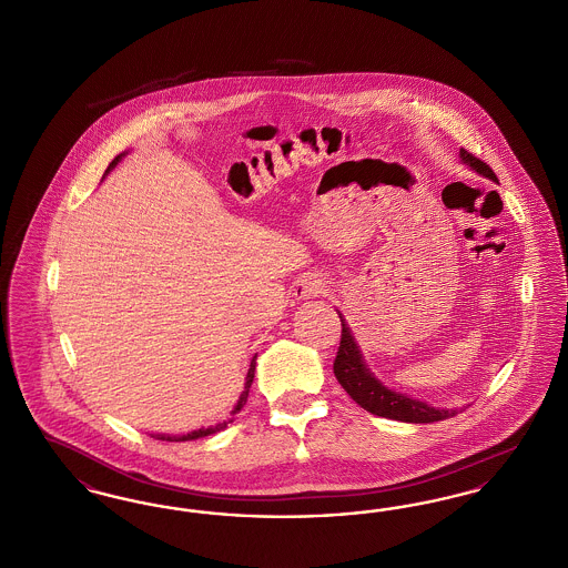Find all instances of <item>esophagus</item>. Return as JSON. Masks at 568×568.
<instances>
[{
    "label": "esophagus",
    "mask_w": 568,
    "mask_h": 568,
    "mask_svg": "<svg viewBox=\"0 0 568 568\" xmlns=\"http://www.w3.org/2000/svg\"><path fill=\"white\" fill-rule=\"evenodd\" d=\"M325 281L320 274H306L297 281L296 290H294V296L296 300H308V297L320 296L324 294Z\"/></svg>",
    "instance_id": "esophagus-1"
}]
</instances>
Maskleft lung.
I'll return each mask as SVG.
<instances>
[{
	"label": "left lung",
	"mask_w": 568,
	"mask_h": 568,
	"mask_svg": "<svg viewBox=\"0 0 568 568\" xmlns=\"http://www.w3.org/2000/svg\"><path fill=\"white\" fill-rule=\"evenodd\" d=\"M459 162L468 165L470 170H475L477 174L486 176L489 181H496V174L491 172V168L464 149H459ZM338 317L343 324V334H341V347H338L336 359H334V375L343 385V389L364 410L378 415V417L405 422V424H433L440 419H449L458 413V408L430 406L428 403H422L417 398H410L406 394H400V392L383 385L375 377V373L368 368L362 349L357 347L352 327L345 322L341 311H338Z\"/></svg>",
	"instance_id": "left-lung-1"
}]
</instances>
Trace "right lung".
I'll list each match as a JSON object with an SVG mask.
<instances>
[{
  "mask_svg": "<svg viewBox=\"0 0 568 568\" xmlns=\"http://www.w3.org/2000/svg\"><path fill=\"white\" fill-rule=\"evenodd\" d=\"M128 155V151H123L121 155H116L112 162H110L109 168H106V172H104V176L102 179H106L110 174V170H114V165L121 162L123 158ZM255 357L257 355H253V359H251V364H248V373H246V377H244V387L243 392H241V396H239V403L234 405L232 408V415H236L244 405H246V398H248V387H251V383H253V377H255ZM227 424H232V419H227V422H221V424H216V426H209V428H200V430H191L187 434H153L155 438H160V440H170V443H179V440H195V438H202V436H209V434L219 433V430H223V428H227Z\"/></svg>",
  "mask_w": 568,
  "mask_h": 568,
  "instance_id": "1",
  "label": "right lung"
}]
</instances>
